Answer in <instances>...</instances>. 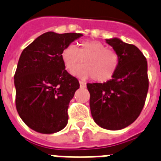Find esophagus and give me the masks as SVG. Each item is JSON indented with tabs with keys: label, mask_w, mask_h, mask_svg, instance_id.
I'll return each instance as SVG.
<instances>
[{
	"label": "esophagus",
	"mask_w": 161,
	"mask_h": 161,
	"mask_svg": "<svg viewBox=\"0 0 161 161\" xmlns=\"http://www.w3.org/2000/svg\"><path fill=\"white\" fill-rule=\"evenodd\" d=\"M79 84H80L81 88H84V87H86V83H85L84 82H82V81H80V82H79Z\"/></svg>",
	"instance_id": "34e87169"
}]
</instances>
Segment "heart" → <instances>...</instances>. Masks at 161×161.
Instances as JSON below:
<instances>
[{
    "instance_id": "heart-1",
    "label": "heart",
    "mask_w": 161,
    "mask_h": 161,
    "mask_svg": "<svg viewBox=\"0 0 161 161\" xmlns=\"http://www.w3.org/2000/svg\"><path fill=\"white\" fill-rule=\"evenodd\" d=\"M61 60L67 71H75L82 79L92 78L98 82H105L113 79L120 65V56L114 49L107 48L101 42L94 40H82L75 45L65 46L61 53Z\"/></svg>"
}]
</instances>
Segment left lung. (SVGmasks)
<instances>
[{"instance_id":"1","label":"left lung","mask_w":161,"mask_h":161,"mask_svg":"<svg viewBox=\"0 0 161 161\" xmlns=\"http://www.w3.org/2000/svg\"><path fill=\"white\" fill-rule=\"evenodd\" d=\"M106 42L119 54L118 69L106 82L86 86L94 121L104 129L117 130L132 124L144 106L149 86L147 61L136 46L117 38Z\"/></svg>"}]
</instances>
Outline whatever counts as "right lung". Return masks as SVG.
<instances>
[{
    "mask_svg": "<svg viewBox=\"0 0 161 161\" xmlns=\"http://www.w3.org/2000/svg\"><path fill=\"white\" fill-rule=\"evenodd\" d=\"M82 36L46 32L19 57L14 75L16 108L25 124L36 132L53 134L67 125L69 101L79 82L65 70L61 53Z\"/></svg>",
    "mask_w": 161,
    "mask_h": 161,
    "instance_id": "1",
    "label": "right lung"
}]
</instances>
